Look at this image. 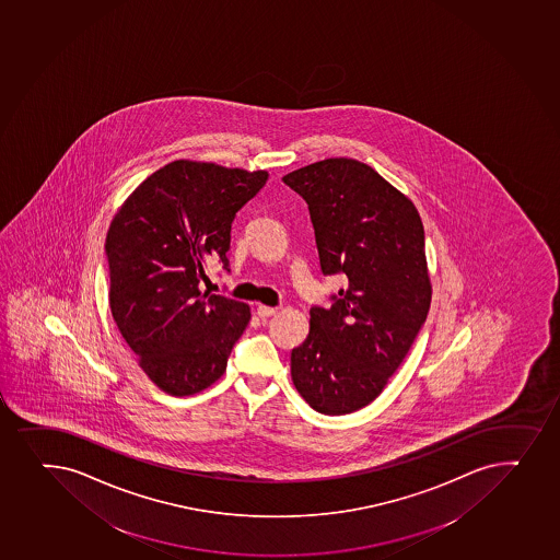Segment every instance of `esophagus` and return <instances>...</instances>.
<instances>
[{"label": "esophagus", "instance_id": "obj_1", "mask_svg": "<svg viewBox=\"0 0 560 560\" xmlns=\"http://www.w3.org/2000/svg\"><path fill=\"white\" fill-rule=\"evenodd\" d=\"M276 313V308L266 307V305H259V307H257V316H259V318H270V316H273Z\"/></svg>", "mask_w": 560, "mask_h": 560}]
</instances>
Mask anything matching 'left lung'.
<instances>
[{
  "instance_id": "obj_1",
  "label": "left lung",
  "mask_w": 560,
  "mask_h": 560,
  "mask_svg": "<svg viewBox=\"0 0 560 560\" xmlns=\"http://www.w3.org/2000/svg\"><path fill=\"white\" fill-rule=\"evenodd\" d=\"M283 180L307 201L324 276L348 277L331 308H311L292 381L314 410L351 415L380 396L428 318L423 223L405 194L355 159H325Z\"/></svg>"
}]
</instances>
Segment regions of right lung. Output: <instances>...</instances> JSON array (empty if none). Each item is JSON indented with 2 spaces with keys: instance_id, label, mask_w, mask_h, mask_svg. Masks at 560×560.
Instances as JSON below:
<instances>
[{
  "instance_id": "obj_1",
  "label": "right lung",
  "mask_w": 560,
  "mask_h": 560,
  "mask_svg": "<svg viewBox=\"0 0 560 560\" xmlns=\"http://www.w3.org/2000/svg\"><path fill=\"white\" fill-rule=\"evenodd\" d=\"M266 179V170L179 159L142 180L110 222V313L139 366L170 396L217 383L249 324V305L201 292L199 281L209 257L229 270L231 223Z\"/></svg>"
}]
</instances>
